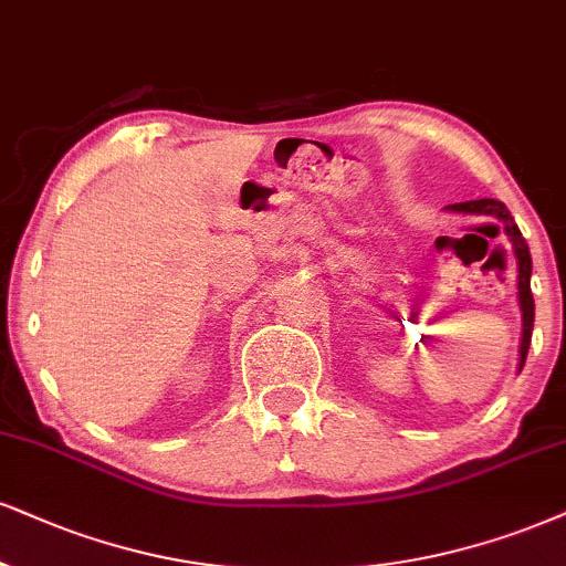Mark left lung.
Returning <instances> with one entry per match:
<instances>
[{
    "mask_svg": "<svg viewBox=\"0 0 566 566\" xmlns=\"http://www.w3.org/2000/svg\"><path fill=\"white\" fill-rule=\"evenodd\" d=\"M453 212L464 214H491V218H499L501 226H504L506 235L512 239L514 254H517V289H520V310H522V344H520V369L525 367L530 338H533V319H535V302L533 291H530V275H533V260H530L527 241L522 239L517 222H514L512 212H509L504 201L499 199H472V201H459V205H449ZM499 228V226H496Z\"/></svg>",
    "mask_w": 566,
    "mask_h": 566,
    "instance_id": "left-lung-1",
    "label": "left lung"
}]
</instances>
